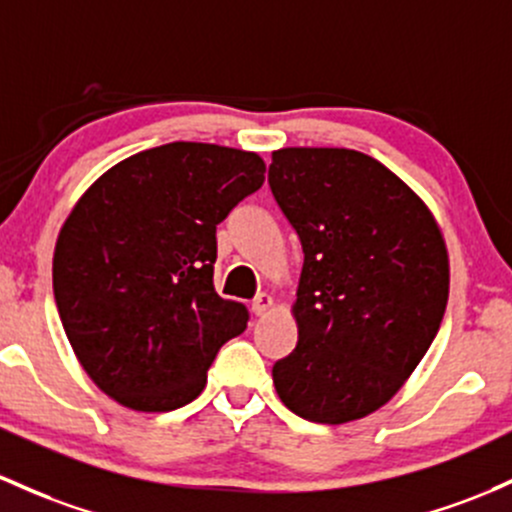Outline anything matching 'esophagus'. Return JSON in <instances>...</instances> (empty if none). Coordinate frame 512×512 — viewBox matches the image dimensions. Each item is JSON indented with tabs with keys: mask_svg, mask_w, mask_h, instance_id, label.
<instances>
[{
	"mask_svg": "<svg viewBox=\"0 0 512 512\" xmlns=\"http://www.w3.org/2000/svg\"><path fill=\"white\" fill-rule=\"evenodd\" d=\"M269 308H272V296L269 294H257L255 299H252V313H255V316H265Z\"/></svg>",
	"mask_w": 512,
	"mask_h": 512,
	"instance_id": "esophagus-1",
	"label": "esophagus"
}]
</instances>
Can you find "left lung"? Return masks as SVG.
<instances>
[{"label":"left lung","mask_w":512,"mask_h":512,"mask_svg":"<svg viewBox=\"0 0 512 512\" xmlns=\"http://www.w3.org/2000/svg\"><path fill=\"white\" fill-rule=\"evenodd\" d=\"M269 189L303 250L299 342L274 362V389L311 423L364 418L401 389L440 330L445 240L413 189L357 150H277Z\"/></svg>","instance_id":"8db88e82"}]
</instances>
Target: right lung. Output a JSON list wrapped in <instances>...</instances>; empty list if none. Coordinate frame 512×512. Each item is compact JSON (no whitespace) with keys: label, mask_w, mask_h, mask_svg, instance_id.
Listing matches in <instances>:
<instances>
[{"label":"right lung","mask_w":512,"mask_h":512,"mask_svg":"<svg viewBox=\"0 0 512 512\" xmlns=\"http://www.w3.org/2000/svg\"><path fill=\"white\" fill-rule=\"evenodd\" d=\"M265 182V162L211 143H167L101 174L60 230L53 291L72 350L133 411L187 406L218 350L247 328L213 286L216 226Z\"/></svg>","instance_id":"1"}]
</instances>
